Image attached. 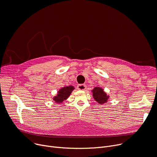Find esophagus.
<instances>
[{
    "instance_id": "obj_1",
    "label": "esophagus",
    "mask_w": 157,
    "mask_h": 157,
    "mask_svg": "<svg viewBox=\"0 0 157 157\" xmlns=\"http://www.w3.org/2000/svg\"><path fill=\"white\" fill-rule=\"evenodd\" d=\"M86 88H87V87L85 84H79V85L77 86V89H79V90H81V91L85 90Z\"/></svg>"
}]
</instances>
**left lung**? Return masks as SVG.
Returning a JSON list of instances; mask_svg holds the SVG:
<instances>
[{"mask_svg":"<svg viewBox=\"0 0 157 157\" xmlns=\"http://www.w3.org/2000/svg\"><path fill=\"white\" fill-rule=\"evenodd\" d=\"M92 92L94 99L100 104L105 103L109 99V96L107 95V94L104 92L103 89H101V87H94L93 89Z\"/></svg>","mask_w":157,"mask_h":157,"instance_id":"left-lung-1","label":"left lung"}]
</instances>
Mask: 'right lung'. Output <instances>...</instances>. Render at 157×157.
<instances>
[{"label":"right lung","instance_id":"add662e5","mask_svg":"<svg viewBox=\"0 0 157 157\" xmlns=\"http://www.w3.org/2000/svg\"><path fill=\"white\" fill-rule=\"evenodd\" d=\"M73 89H74V87L71 86L63 87L58 91L57 95L54 97L53 100L56 101V103H62L64 100H66L68 98Z\"/></svg>","mask_w":157,"mask_h":157}]
</instances>
